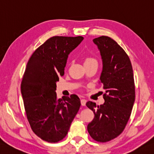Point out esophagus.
I'll use <instances>...</instances> for the list:
<instances>
[{
  "mask_svg": "<svg viewBox=\"0 0 154 154\" xmlns=\"http://www.w3.org/2000/svg\"><path fill=\"white\" fill-rule=\"evenodd\" d=\"M86 102H87L86 99H83V98L81 99V105H83V106H85L86 104Z\"/></svg>",
  "mask_w": 154,
  "mask_h": 154,
  "instance_id": "1",
  "label": "esophagus"
}]
</instances>
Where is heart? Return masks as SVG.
<instances>
[{
	"label": "heart",
	"instance_id": "1",
	"mask_svg": "<svg viewBox=\"0 0 154 154\" xmlns=\"http://www.w3.org/2000/svg\"><path fill=\"white\" fill-rule=\"evenodd\" d=\"M92 62H97V61H96L95 59L91 58V57H87V58H86L85 60V64H86V63H92Z\"/></svg>",
	"mask_w": 154,
	"mask_h": 154
}]
</instances>
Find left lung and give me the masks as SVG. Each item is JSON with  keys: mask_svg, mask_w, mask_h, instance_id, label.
<instances>
[{"mask_svg": "<svg viewBox=\"0 0 154 154\" xmlns=\"http://www.w3.org/2000/svg\"><path fill=\"white\" fill-rule=\"evenodd\" d=\"M93 41L103 63L99 83L105 91V102L100 106L87 102L95 115L87 130L93 140L106 142L122 134L131 116L135 101L133 69L125 51L112 38L101 36Z\"/></svg>", "mask_w": 154, "mask_h": 154, "instance_id": "obj_1", "label": "left lung"}]
</instances>
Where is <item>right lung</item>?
Here are the masks:
<instances>
[{"mask_svg": "<svg viewBox=\"0 0 154 154\" xmlns=\"http://www.w3.org/2000/svg\"><path fill=\"white\" fill-rule=\"evenodd\" d=\"M83 37H53L36 50L27 63L21 82L26 117L41 139L55 143L67 135L81 106L76 95L57 98V82L64 75L68 56Z\"/></svg>", "mask_w": 154, "mask_h": 154, "instance_id": "right-lung-1", "label": "right lung"}]
</instances>
